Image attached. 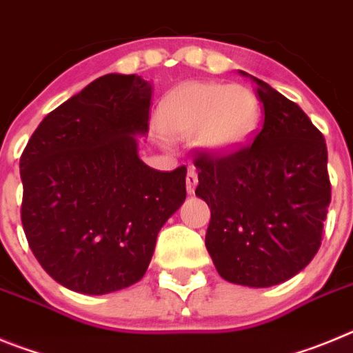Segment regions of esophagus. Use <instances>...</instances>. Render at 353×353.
<instances>
[{"label": "esophagus", "instance_id": "obj_1", "mask_svg": "<svg viewBox=\"0 0 353 353\" xmlns=\"http://www.w3.org/2000/svg\"><path fill=\"white\" fill-rule=\"evenodd\" d=\"M185 185H187V192H189V194H194V189L196 185H198V173H196L194 168H189V171H187Z\"/></svg>", "mask_w": 353, "mask_h": 353}]
</instances>
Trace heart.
Listing matches in <instances>:
<instances>
[{
  "label": "heart",
  "instance_id": "heart-1",
  "mask_svg": "<svg viewBox=\"0 0 353 353\" xmlns=\"http://www.w3.org/2000/svg\"><path fill=\"white\" fill-rule=\"evenodd\" d=\"M260 105L251 90L232 84L189 83L162 109V127L176 139L198 138L212 154L240 148L256 130Z\"/></svg>",
  "mask_w": 353,
  "mask_h": 353
}]
</instances>
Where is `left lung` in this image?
I'll return each mask as SVG.
<instances>
[{
	"label": "left lung",
	"mask_w": 353,
	"mask_h": 353,
	"mask_svg": "<svg viewBox=\"0 0 353 353\" xmlns=\"http://www.w3.org/2000/svg\"><path fill=\"white\" fill-rule=\"evenodd\" d=\"M254 79L263 125L228 155L199 154L196 196L210 208L205 245L233 285H281L313 260L330 203L327 146L295 102Z\"/></svg>",
	"instance_id": "left-lung-1"
}]
</instances>
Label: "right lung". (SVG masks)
Instances as JSON below:
<instances>
[{"instance_id":"add662e5","label":"right lung","mask_w":353,"mask_h":353,"mask_svg":"<svg viewBox=\"0 0 353 353\" xmlns=\"http://www.w3.org/2000/svg\"><path fill=\"white\" fill-rule=\"evenodd\" d=\"M152 84L108 74L51 111L21 155V219L31 251L65 288L105 295L145 276L161 228L185 201L187 168L138 155Z\"/></svg>"}]
</instances>
